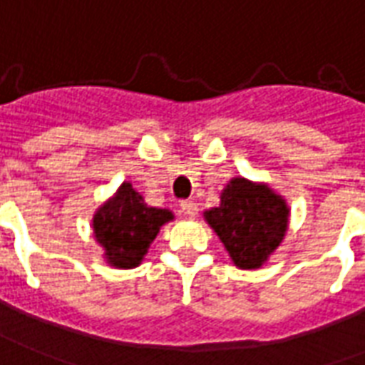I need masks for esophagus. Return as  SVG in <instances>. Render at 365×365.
<instances>
[{
	"label": "esophagus",
	"instance_id": "1",
	"mask_svg": "<svg viewBox=\"0 0 365 365\" xmlns=\"http://www.w3.org/2000/svg\"><path fill=\"white\" fill-rule=\"evenodd\" d=\"M180 210H182L185 217L193 218L197 215V205L193 201H182L180 203Z\"/></svg>",
	"mask_w": 365,
	"mask_h": 365
}]
</instances>
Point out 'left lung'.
Instances as JSON below:
<instances>
[{
  "label": "left lung",
  "mask_w": 365,
  "mask_h": 365,
  "mask_svg": "<svg viewBox=\"0 0 365 365\" xmlns=\"http://www.w3.org/2000/svg\"><path fill=\"white\" fill-rule=\"evenodd\" d=\"M290 209L267 183L232 178L220 193V205L203 217L217 232L234 265L259 269L284 240Z\"/></svg>",
  "instance_id": "obj_1"
}]
</instances>
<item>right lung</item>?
I'll return each instance as SVG.
<instances>
[{"mask_svg": "<svg viewBox=\"0 0 365 365\" xmlns=\"http://www.w3.org/2000/svg\"><path fill=\"white\" fill-rule=\"evenodd\" d=\"M172 218L174 215L168 209L148 207L141 193L123 182L115 195L96 210L93 230L110 265L133 269L147 255L162 224Z\"/></svg>", "mask_w": 365, "mask_h": 365, "instance_id": "obj_1", "label": "right lung"}]
</instances>
